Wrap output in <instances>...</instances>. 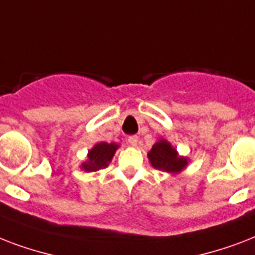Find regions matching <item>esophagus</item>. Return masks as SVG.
Wrapping results in <instances>:
<instances>
[{
    "label": "esophagus",
    "mask_w": 255,
    "mask_h": 255,
    "mask_svg": "<svg viewBox=\"0 0 255 255\" xmlns=\"http://www.w3.org/2000/svg\"><path fill=\"white\" fill-rule=\"evenodd\" d=\"M127 141H128V144L131 145V147H136V145H137V143H139V137L135 135L129 136V137L127 139Z\"/></svg>",
    "instance_id": "34e87169"
}]
</instances>
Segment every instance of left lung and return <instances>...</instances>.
I'll use <instances>...</instances> for the list:
<instances>
[{
	"instance_id": "obj_1",
	"label": "left lung",
	"mask_w": 255,
	"mask_h": 255,
	"mask_svg": "<svg viewBox=\"0 0 255 255\" xmlns=\"http://www.w3.org/2000/svg\"><path fill=\"white\" fill-rule=\"evenodd\" d=\"M148 160L152 167L157 170H163L169 174H178L189 164V159L180 156L176 148L164 137H160L148 152Z\"/></svg>"
}]
</instances>
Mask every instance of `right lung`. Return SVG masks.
I'll return each mask as SVG.
<instances>
[{
  "label": "right lung",
  "mask_w": 255,
  "mask_h": 255,
  "mask_svg": "<svg viewBox=\"0 0 255 255\" xmlns=\"http://www.w3.org/2000/svg\"><path fill=\"white\" fill-rule=\"evenodd\" d=\"M119 147V144L116 143H106V141L96 143L88 151L87 159L81 164V169L85 172H96V170L107 168Z\"/></svg>",
  "instance_id": "right-lung-1"
}]
</instances>
